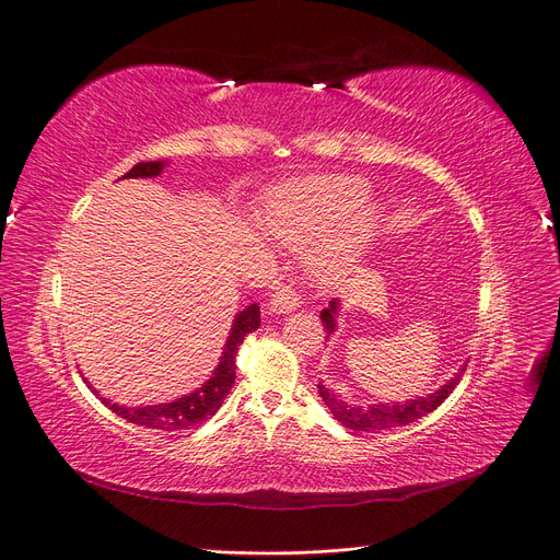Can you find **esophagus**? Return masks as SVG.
<instances>
[{
  "instance_id": "1",
  "label": "esophagus",
  "mask_w": 560,
  "mask_h": 560,
  "mask_svg": "<svg viewBox=\"0 0 560 560\" xmlns=\"http://www.w3.org/2000/svg\"><path fill=\"white\" fill-rule=\"evenodd\" d=\"M303 303L301 294L290 284H278L268 299V311L276 315H290Z\"/></svg>"
}]
</instances>
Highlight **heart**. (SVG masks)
Instances as JSON below:
<instances>
[{
  "mask_svg": "<svg viewBox=\"0 0 560 560\" xmlns=\"http://www.w3.org/2000/svg\"><path fill=\"white\" fill-rule=\"evenodd\" d=\"M354 175H315L284 182L264 198L261 222L276 238L308 249V268L325 287L358 273L385 226L381 202Z\"/></svg>",
  "mask_w": 560,
  "mask_h": 560,
  "instance_id": "heart-1",
  "label": "heart"
}]
</instances>
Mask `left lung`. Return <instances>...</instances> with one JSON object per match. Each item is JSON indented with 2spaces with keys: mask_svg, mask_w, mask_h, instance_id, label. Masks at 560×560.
Wrapping results in <instances>:
<instances>
[{
  "mask_svg": "<svg viewBox=\"0 0 560 560\" xmlns=\"http://www.w3.org/2000/svg\"><path fill=\"white\" fill-rule=\"evenodd\" d=\"M338 313H341V301H329V306L319 313L322 325H325V329H327V341L338 327V322H336ZM465 366H467V362L460 364L457 374H453V378H448L442 387H436L434 393H430L425 397L416 395L413 399H406V401H378V404L360 406V404H354L338 393H334V389H329L327 385L317 383V387H319V397L327 404L329 413L338 422H341L343 428L354 430V432H381V430L409 425V422H416L418 418L432 413L436 406L453 393L457 381H460V376H463Z\"/></svg>",
  "mask_w": 560,
  "mask_h": 560,
  "instance_id": "left-lung-1",
  "label": "left lung"
}]
</instances>
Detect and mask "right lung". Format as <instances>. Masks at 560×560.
Listing matches in <instances>:
<instances>
[{"label": "right lung", "instance_id": "obj_1", "mask_svg": "<svg viewBox=\"0 0 560 560\" xmlns=\"http://www.w3.org/2000/svg\"><path fill=\"white\" fill-rule=\"evenodd\" d=\"M165 165H167V161L138 163L124 177L126 179L159 177ZM259 325H261L259 306H257V303H249L245 311H241L238 315L233 317V325H231L229 338L224 343V352H222V358H219V364L212 371V376L200 387H196L194 393H189V395H182L173 401H163V404L126 406V404H114L112 399L100 397L95 387H93V393L100 399H103V404L109 406V409L116 416L126 418L128 422H135V425H144V428H151V430H165V432L191 430V428L200 425L202 420H208L210 416H214L219 411V406L224 404L229 389L235 383V354H238V346L245 341L247 334L257 331Z\"/></svg>", "mask_w": 560, "mask_h": 560}]
</instances>
